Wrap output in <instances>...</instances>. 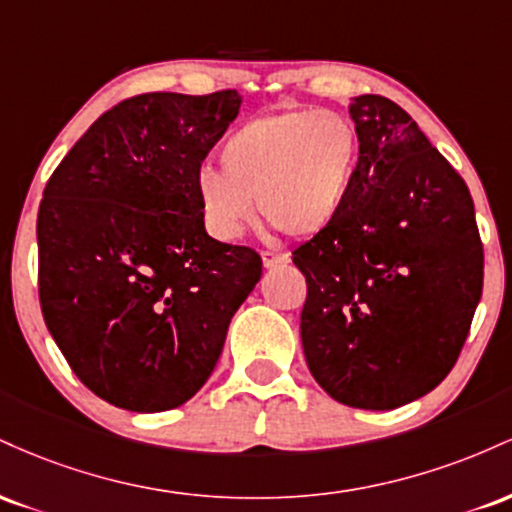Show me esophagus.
Wrapping results in <instances>:
<instances>
[{
    "instance_id": "esophagus-1",
    "label": "esophagus",
    "mask_w": 512,
    "mask_h": 512,
    "mask_svg": "<svg viewBox=\"0 0 512 512\" xmlns=\"http://www.w3.org/2000/svg\"><path fill=\"white\" fill-rule=\"evenodd\" d=\"M262 264L267 269L284 267V264H289V255H286V252H269V250H264L262 252Z\"/></svg>"
}]
</instances>
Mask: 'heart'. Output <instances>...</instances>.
Segmentation results:
<instances>
[{
    "mask_svg": "<svg viewBox=\"0 0 512 512\" xmlns=\"http://www.w3.org/2000/svg\"><path fill=\"white\" fill-rule=\"evenodd\" d=\"M221 170L195 175L204 228L221 243L236 240L252 219L291 238H313L337 221L358 166V134L332 110L293 108L252 117L221 146Z\"/></svg>",
    "mask_w": 512,
    "mask_h": 512,
    "instance_id": "heart-1",
    "label": "heart"
}]
</instances>
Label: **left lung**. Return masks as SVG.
<instances>
[{"label":"left lung","instance_id":"8db88e82","mask_svg":"<svg viewBox=\"0 0 512 512\" xmlns=\"http://www.w3.org/2000/svg\"><path fill=\"white\" fill-rule=\"evenodd\" d=\"M358 166L337 221L293 250L301 339L327 395L397 409L457 363L484 286L467 182L390 98H351Z\"/></svg>","mask_w":512,"mask_h":512}]
</instances>
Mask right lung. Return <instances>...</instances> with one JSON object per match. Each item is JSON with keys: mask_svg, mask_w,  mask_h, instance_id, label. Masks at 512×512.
I'll list each match as a JSON object with an SVG mask.
<instances>
[{"mask_svg": "<svg viewBox=\"0 0 512 512\" xmlns=\"http://www.w3.org/2000/svg\"><path fill=\"white\" fill-rule=\"evenodd\" d=\"M233 88L142 93L88 127L45 185L38 296L93 395L129 411L195 397L262 276L248 245L204 231L195 175L236 120Z\"/></svg>", "mask_w": 512, "mask_h": 512, "instance_id": "1", "label": "right lung"}]
</instances>
